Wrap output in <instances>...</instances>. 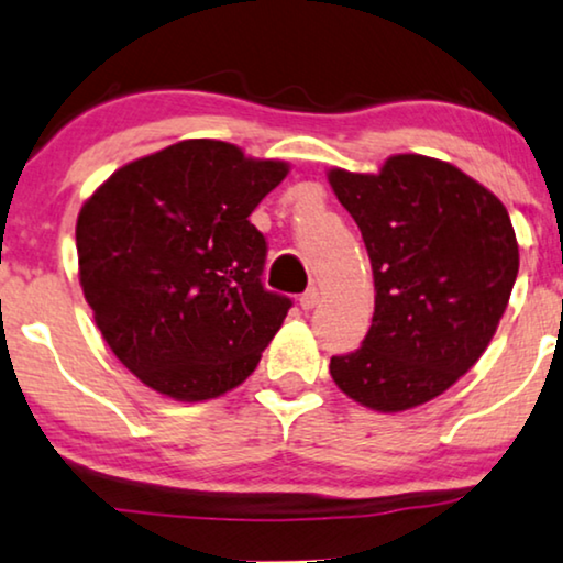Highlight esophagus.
Returning a JSON list of instances; mask_svg holds the SVG:
<instances>
[{
  "label": "esophagus",
  "mask_w": 563,
  "mask_h": 563,
  "mask_svg": "<svg viewBox=\"0 0 563 563\" xmlns=\"http://www.w3.org/2000/svg\"><path fill=\"white\" fill-rule=\"evenodd\" d=\"M318 302H320V289L318 287H310L302 297H299V307H302L305 312L314 310V307H318Z\"/></svg>",
  "instance_id": "34e87169"
}]
</instances>
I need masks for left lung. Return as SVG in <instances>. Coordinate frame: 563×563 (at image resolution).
<instances>
[{"instance_id":"obj_1","label":"left lung","mask_w":563,"mask_h":563,"mask_svg":"<svg viewBox=\"0 0 563 563\" xmlns=\"http://www.w3.org/2000/svg\"><path fill=\"white\" fill-rule=\"evenodd\" d=\"M328 181L361 230L376 291L364 343L330 358V376L368 410H412L487 351L520 266L510 214L461 168L418 153L376 174L330 168Z\"/></svg>"}]
</instances>
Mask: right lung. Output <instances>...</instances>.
Listing matches in <instances>:
<instances>
[{"mask_svg": "<svg viewBox=\"0 0 563 563\" xmlns=\"http://www.w3.org/2000/svg\"><path fill=\"white\" fill-rule=\"evenodd\" d=\"M289 166L233 143L181 141L118 168L76 220L84 297L145 387L202 402L253 374L291 299L264 289L249 214Z\"/></svg>", "mask_w": 563, "mask_h": 563, "instance_id": "obj_1", "label": "right lung"}]
</instances>
